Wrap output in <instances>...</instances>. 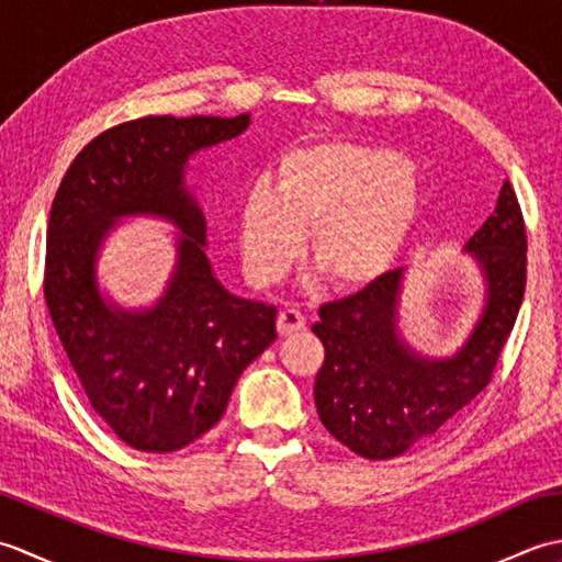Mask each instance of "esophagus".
<instances>
[{
    "label": "esophagus",
    "mask_w": 562,
    "mask_h": 562,
    "mask_svg": "<svg viewBox=\"0 0 562 562\" xmlns=\"http://www.w3.org/2000/svg\"><path fill=\"white\" fill-rule=\"evenodd\" d=\"M306 328V318L296 312V308H284L278 316V333L280 336H292V333H300Z\"/></svg>",
    "instance_id": "34e87169"
}]
</instances>
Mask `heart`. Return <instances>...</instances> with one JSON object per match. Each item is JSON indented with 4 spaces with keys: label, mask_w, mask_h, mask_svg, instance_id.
Wrapping results in <instances>:
<instances>
[{
    "label": "heart",
    "mask_w": 562,
    "mask_h": 562,
    "mask_svg": "<svg viewBox=\"0 0 562 562\" xmlns=\"http://www.w3.org/2000/svg\"><path fill=\"white\" fill-rule=\"evenodd\" d=\"M425 190L401 151L326 139L284 151L272 186L256 183L238 210L248 280L266 288L302 256L340 292H362L396 268L423 217Z\"/></svg>",
    "instance_id": "obj_1"
}]
</instances>
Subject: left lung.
I'll return each instance as SVG.
<instances>
[{"mask_svg": "<svg viewBox=\"0 0 562 562\" xmlns=\"http://www.w3.org/2000/svg\"><path fill=\"white\" fill-rule=\"evenodd\" d=\"M465 254L483 274L485 300L469 338L449 357L417 352L401 336L405 268L318 308L312 330L326 362L314 384L316 411L340 445L369 461L429 445L491 381L527 288V229L509 181Z\"/></svg>", "mask_w": 562, "mask_h": 562, "instance_id": "left-lung-1", "label": "left lung"}]
</instances>
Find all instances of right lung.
<instances>
[{
    "label": "right lung",
    "instance_id": "1",
    "mask_svg": "<svg viewBox=\"0 0 562 562\" xmlns=\"http://www.w3.org/2000/svg\"><path fill=\"white\" fill-rule=\"evenodd\" d=\"M248 125L250 113L115 125L77 154L53 200L47 312L93 411L137 451L169 453L205 435L244 369L278 338L274 306L214 278L205 214L186 186L193 154ZM142 213L177 226V262L157 303L125 310L100 292L98 258L114 224Z\"/></svg>",
    "mask_w": 562,
    "mask_h": 562
}]
</instances>
